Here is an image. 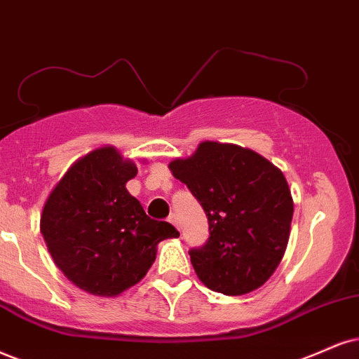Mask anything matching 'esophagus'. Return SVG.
I'll list each match as a JSON object with an SVG mask.
<instances>
[{
	"label": "esophagus",
	"mask_w": 359,
	"mask_h": 359,
	"mask_svg": "<svg viewBox=\"0 0 359 359\" xmlns=\"http://www.w3.org/2000/svg\"><path fill=\"white\" fill-rule=\"evenodd\" d=\"M168 221H170V223L172 224V226L180 229V221H178V216H176V215H171L170 218H168Z\"/></svg>",
	"instance_id": "esophagus-1"
}]
</instances>
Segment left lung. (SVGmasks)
Segmentation results:
<instances>
[{
    "label": "left lung",
    "mask_w": 359,
    "mask_h": 359,
    "mask_svg": "<svg viewBox=\"0 0 359 359\" xmlns=\"http://www.w3.org/2000/svg\"><path fill=\"white\" fill-rule=\"evenodd\" d=\"M201 203L210 240L189 251L200 281L228 296L263 286L285 256L293 196L280 168L253 149L203 141L168 165Z\"/></svg>",
    "instance_id": "left-lung-1"
}]
</instances>
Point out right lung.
<instances>
[{"mask_svg": "<svg viewBox=\"0 0 359 359\" xmlns=\"http://www.w3.org/2000/svg\"><path fill=\"white\" fill-rule=\"evenodd\" d=\"M138 172L114 146L78 158L51 189L39 229L53 261L79 290L114 298L138 285L156 259L158 243L178 238L154 221L126 183Z\"/></svg>", "mask_w": 359, "mask_h": 359, "instance_id": "add662e5", "label": "right lung"}]
</instances>
